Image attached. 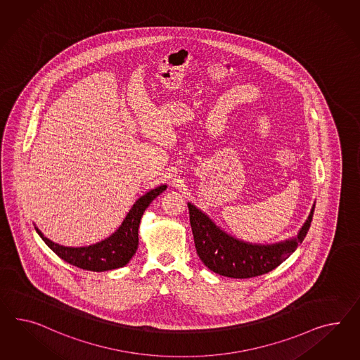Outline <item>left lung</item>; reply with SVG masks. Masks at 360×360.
<instances>
[{
	"label": "left lung",
	"instance_id": "8db88e82",
	"mask_svg": "<svg viewBox=\"0 0 360 360\" xmlns=\"http://www.w3.org/2000/svg\"><path fill=\"white\" fill-rule=\"evenodd\" d=\"M187 205L199 258L211 271L236 279L259 276L284 262L296 250L299 243L304 241L314 212L313 205L308 220L295 238L271 245H258L243 243L225 233L194 205L187 203Z\"/></svg>",
	"mask_w": 360,
	"mask_h": 360
}]
</instances>
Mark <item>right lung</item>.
Masks as SVG:
<instances>
[{
	"label": "right lung",
	"instance_id": "right-lung-1",
	"mask_svg": "<svg viewBox=\"0 0 360 360\" xmlns=\"http://www.w3.org/2000/svg\"><path fill=\"white\" fill-rule=\"evenodd\" d=\"M166 185L158 186L153 190L148 191L146 195L139 198L136 203L132 205L129 212L122 225L117 228L115 233L111 234L108 238L101 243L89 245L84 248H68L58 243H52L47 237H44L38 228L41 240L49 245V249L58 254L61 259L70 263L76 267L89 271H108L126 266L129 259L136 253L139 245V225L141 216L144 214L148 205L152 203L162 191H165Z\"/></svg>",
	"mask_w": 360,
	"mask_h": 360
}]
</instances>
